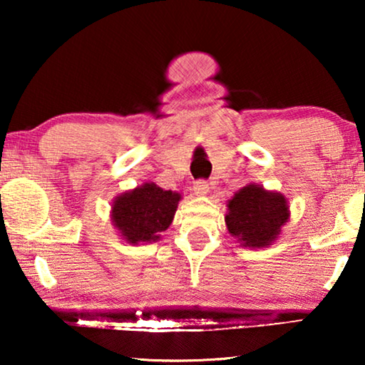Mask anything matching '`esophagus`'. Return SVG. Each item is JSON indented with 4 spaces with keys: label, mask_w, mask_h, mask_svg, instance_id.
<instances>
[{
    "label": "esophagus",
    "mask_w": 365,
    "mask_h": 365,
    "mask_svg": "<svg viewBox=\"0 0 365 365\" xmlns=\"http://www.w3.org/2000/svg\"><path fill=\"white\" fill-rule=\"evenodd\" d=\"M193 190L197 196H205L209 193V183L206 180H196Z\"/></svg>",
    "instance_id": "esophagus-1"
}]
</instances>
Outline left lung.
<instances>
[{"instance_id":"8db88e82","label":"left lung","mask_w":365,"mask_h":365,"mask_svg":"<svg viewBox=\"0 0 365 365\" xmlns=\"http://www.w3.org/2000/svg\"><path fill=\"white\" fill-rule=\"evenodd\" d=\"M227 230L245 248H267L289 219L287 197L250 183L228 201Z\"/></svg>"}]
</instances>
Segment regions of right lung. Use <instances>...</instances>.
Returning a JSON list of instances; mask_svg holds the SVG:
<instances>
[{"label":"right lung","mask_w":365,"mask_h":365,"mask_svg":"<svg viewBox=\"0 0 365 365\" xmlns=\"http://www.w3.org/2000/svg\"><path fill=\"white\" fill-rule=\"evenodd\" d=\"M180 197V193L159 188L156 183H143L115 197L110 220L127 243L158 242L159 233L174 220Z\"/></svg>","instance_id":"add662e5"}]
</instances>
